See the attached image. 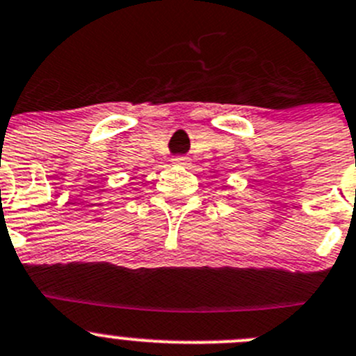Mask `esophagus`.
I'll return each instance as SVG.
<instances>
[{
    "mask_svg": "<svg viewBox=\"0 0 356 356\" xmlns=\"http://www.w3.org/2000/svg\"><path fill=\"white\" fill-rule=\"evenodd\" d=\"M172 164L181 165V168H187V165H191V159L185 157V155H176V157H172Z\"/></svg>",
    "mask_w": 356,
    "mask_h": 356,
    "instance_id": "34e87169",
    "label": "esophagus"
}]
</instances>
